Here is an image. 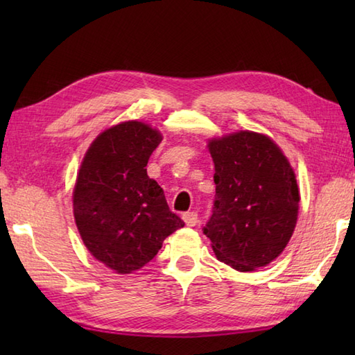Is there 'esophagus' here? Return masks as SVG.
I'll use <instances>...</instances> for the list:
<instances>
[{
	"instance_id": "1",
	"label": "esophagus",
	"mask_w": 355,
	"mask_h": 355,
	"mask_svg": "<svg viewBox=\"0 0 355 355\" xmlns=\"http://www.w3.org/2000/svg\"><path fill=\"white\" fill-rule=\"evenodd\" d=\"M183 220H184L187 227H193V225L198 223V214L197 212H186L183 215Z\"/></svg>"
}]
</instances>
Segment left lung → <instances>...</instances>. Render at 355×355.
<instances>
[{"mask_svg": "<svg viewBox=\"0 0 355 355\" xmlns=\"http://www.w3.org/2000/svg\"><path fill=\"white\" fill-rule=\"evenodd\" d=\"M215 163L214 214L202 229L216 258L238 271L266 267L288 244L299 214L290 162L263 134L209 140Z\"/></svg>", "mask_w": 355, "mask_h": 355, "instance_id": "8db88e82", "label": "left lung"}]
</instances>
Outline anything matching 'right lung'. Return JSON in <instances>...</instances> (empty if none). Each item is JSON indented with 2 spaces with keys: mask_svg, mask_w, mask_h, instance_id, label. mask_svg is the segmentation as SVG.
Masks as SVG:
<instances>
[{
  "mask_svg": "<svg viewBox=\"0 0 355 355\" xmlns=\"http://www.w3.org/2000/svg\"><path fill=\"white\" fill-rule=\"evenodd\" d=\"M162 139L137 120L108 128L88 148L74 184L73 212L82 241L120 275L141 268L184 225L146 172Z\"/></svg>",
  "mask_w": 355,
  "mask_h": 355,
  "instance_id": "right-lung-1",
  "label": "right lung"
}]
</instances>
